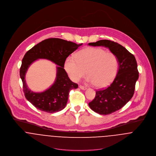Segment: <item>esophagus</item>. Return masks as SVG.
<instances>
[{
	"instance_id": "esophagus-1",
	"label": "esophagus",
	"mask_w": 156,
	"mask_h": 156,
	"mask_svg": "<svg viewBox=\"0 0 156 156\" xmlns=\"http://www.w3.org/2000/svg\"><path fill=\"white\" fill-rule=\"evenodd\" d=\"M79 88L81 89V90H85L87 89V87H84V86H82V85H80L79 86Z\"/></svg>"
}]
</instances>
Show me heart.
<instances>
[{"instance_id":"heart-1","label":"heart","mask_w":156,"mask_h":156,"mask_svg":"<svg viewBox=\"0 0 156 156\" xmlns=\"http://www.w3.org/2000/svg\"><path fill=\"white\" fill-rule=\"evenodd\" d=\"M65 69L74 82H77L86 74L87 80L99 88L109 85L115 79L118 69L116 55L99 48H88L78 52L76 57H68Z\"/></svg>"}]
</instances>
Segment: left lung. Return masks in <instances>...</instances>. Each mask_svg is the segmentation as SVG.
<instances>
[{"instance_id":"left-lung-1","label":"left lung","mask_w":156,"mask_h":156,"mask_svg":"<svg viewBox=\"0 0 156 156\" xmlns=\"http://www.w3.org/2000/svg\"><path fill=\"white\" fill-rule=\"evenodd\" d=\"M93 46H104L114 54L118 60V71L111 84L97 90L94 99L88 103L91 109L100 115L111 114L124 106L132 98L138 79L136 59L121 44L107 40L88 43Z\"/></svg>"}]
</instances>
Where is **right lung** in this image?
<instances>
[{"instance_id": "obj_1", "label": "right lung", "mask_w": 156, "mask_h": 156, "mask_svg": "<svg viewBox=\"0 0 156 156\" xmlns=\"http://www.w3.org/2000/svg\"><path fill=\"white\" fill-rule=\"evenodd\" d=\"M82 44H77L60 38H49L39 43L25 54L20 68L26 98L40 110L54 113L63 109L67 104L69 91L78 88L73 82L64 69L66 58ZM47 59L57 65V75L54 84L48 90L40 93L31 91L25 82V74L30 65L38 59Z\"/></svg>"}]
</instances>
